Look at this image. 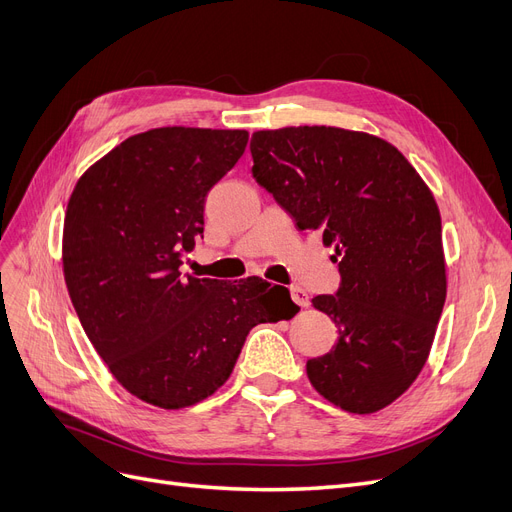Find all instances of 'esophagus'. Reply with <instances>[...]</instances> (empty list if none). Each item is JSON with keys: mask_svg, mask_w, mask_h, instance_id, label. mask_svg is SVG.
<instances>
[{"mask_svg": "<svg viewBox=\"0 0 512 512\" xmlns=\"http://www.w3.org/2000/svg\"><path fill=\"white\" fill-rule=\"evenodd\" d=\"M291 297H293V301L297 306H301V308H308V293L301 289V287H291Z\"/></svg>", "mask_w": 512, "mask_h": 512, "instance_id": "esophagus-1", "label": "esophagus"}]
</instances>
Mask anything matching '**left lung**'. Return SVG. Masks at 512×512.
<instances>
[{"instance_id": "8db88e82", "label": "left lung", "mask_w": 512, "mask_h": 512, "mask_svg": "<svg viewBox=\"0 0 512 512\" xmlns=\"http://www.w3.org/2000/svg\"><path fill=\"white\" fill-rule=\"evenodd\" d=\"M253 177L295 219L323 232L342 282L312 306L337 344L310 358L318 394L344 411H380L420 375L447 295L441 213L388 141L333 126L253 132Z\"/></svg>"}]
</instances>
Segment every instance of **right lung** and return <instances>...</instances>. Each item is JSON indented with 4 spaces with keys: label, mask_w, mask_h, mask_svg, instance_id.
I'll return each mask as SVG.
<instances>
[{
    "label": "right lung",
    "mask_w": 512,
    "mask_h": 512,
    "mask_svg": "<svg viewBox=\"0 0 512 512\" xmlns=\"http://www.w3.org/2000/svg\"><path fill=\"white\" fill-rule=\"evenodd\" d=\"M249 132L166 126L122 141L75 183L63 230L71 304L94 350L137 399L192 407L230 377L255 325L293 318L285 287L181 272L204 200Z\"/></svg>",
    "instance_id": "obj_1"
}]
</instances>
